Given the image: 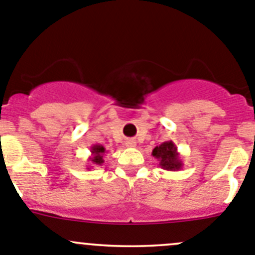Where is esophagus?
Wrapping results in <instances>:
<instances>
[{"instance_id": "34e87169", "label": "esophagus", "mask_w": 255, "mask_h": 255, "mask_svg": "<svg viewBox=\"0 0 255 255\" xmlns=\"http://www.w3.org/2000/svg\"><path fill=\"white\" fill-rule=\"evenodd\" d=\"M135 140H133V139H130V140H127V143H126V145L127 146H130V148H132V146H135Z\"/></svg>"}]
</instances>
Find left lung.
Segmentation results:
<instances>
[{
  "instance_id": "8db88e82",
  "label": "left lung",
  "mask_w": 255,
  "mask_h": 255,
  "mask_svg": "<svg viewBox=\"0 0 255 255\" xmlns=\"http://www.w3.org/2000/svg\"><path fill=\"white\" fill-rule=\"evenodd\" d=\"M151 155L158 159L159 166L164 170L177 171L184 165L181 156L177 151V146L171 140H168V142H164L160 145L155 146L151 151Z\"/></svg>"
}]
</instances>
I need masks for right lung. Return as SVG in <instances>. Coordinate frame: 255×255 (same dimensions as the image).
I'll use <instances>...</instances> for the list:
<instances>
[{
	"mask_svg": "<svg viewBox=\"0 0 255 255\" xmlns=\"http://www.w3.org/2000/svg\"><path fill=\"white\" fill-rule=\"evenodd\" d=\"M90 151H91V155L89 156L90 165L101 166L105 161L104 155H105V153H106V148H105L104 145H101V144H94V145L91 146V150ZM87 169H90V168H87Z\"/></svg>",
	"mask_w": 255,
	"mask_h": 255,
	"instance_id": "obj_1",
	"label": "right lung"
}]
</instances>
